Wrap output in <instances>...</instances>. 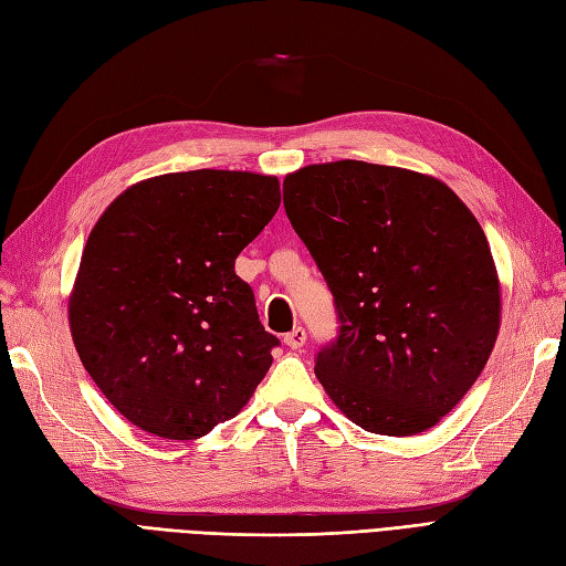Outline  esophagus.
Masks as SVG:
<instances>
[{"label":"esophagus","instance_id":"esophagus-1","mask_svg":"<svg viewBox=\"0 0 566 566\" xmlns=\"http://www.w3.org/2000/svg\"><path fill=\"white\" fill-rule=\"evenodd\" d=\"M283 343L290 347V349H302L304 343H307V333H304V328H293L290 333H285Z\"/></svg>","mask_w":566,"mask_h":566}]
</instances>
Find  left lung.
I'll use <instances>...</instances> for the list:
<instances>
[{
  "label": "left lung",
  "mask_w": 566,
  "mask_h": 566,
  "mask_svg": "<svg viewBox=\"0 0 566 566\" xmlns=\"http://www.w3.org/2000/svg\"><path fill=\"white\" fill-rule=\"evenodd\" d=\"M283 205L333 293L316 378L364 431H429L476 384L500 331L481 223L433 176L355 159L287 174Z\"/></svg>",
  "instance_id": "1"
}]
</instances>
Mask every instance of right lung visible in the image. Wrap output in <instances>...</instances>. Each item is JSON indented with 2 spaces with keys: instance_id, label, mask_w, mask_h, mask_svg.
Returning <instances> with one entry per match:
<instances>
[{
  "instance_id": "1",
  "label": "right lung",
  "mask_w": 566,
  "mask_h": 566,
  "mask_svg": "<svg viewBox=\"0 0 566 566\" xmlns=\"http://www.w3.org/2000/svg\"><path fill=\"white\" fill-rule=\"evenodd\" d=\"M279 205L276 176L200 169L135 182L95 223L69 297L71 335L137 429L202 438L266 376L279 338L235 259Z\"/></svg>"
}]
</instances>
